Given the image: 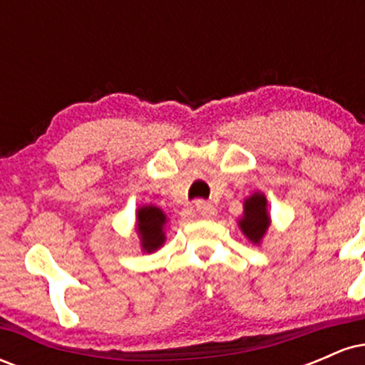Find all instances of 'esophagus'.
Returning a JSON list of instances; mask_svg holds the SVG:
<instances>
[{
    "label": "esophagus",
    "mask_w": 365,
    "mask_h": 365,
    "mask_svg": "<svg viewBox=\"0 0 365 365\" xmlns=\"http://www.w3.org/2000/svg\"><path fill=\"white\" fill-rule=\"evenodd\" d=\"M195 211H197V215L202 216V217H212L216 215V207L212 206L211 202H206V200H197Z\"/></svg>",
    "instance_id": "esophagus-1"
}]
</instances>
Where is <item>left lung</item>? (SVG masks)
<instances>
[{
	"label": "left lung",
	"instance_id": "8db88e82",
	"mask_svg": "<svg viewBox=\"0 0 365 365\" xmlns=\"http://www.w3.org/2000/svg\"><path fill=\"white\" fill-rule=\"evenodd\" d=\"M266 206V197L262 194H254L245 200V211L240 221V228L254 244H259V240H261L267 226H269V216H267Z\"/></svg>",
	"mask_w": 365,
	"mask_h": 365
}]
</instances>
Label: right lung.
<instances>
[{
    "label": "right lung",
    "mask_w": 365,
    "mask_h": 365,
    "mask_svg": "<svg viewBox=\"0 0 365 365\" xmlns=\"http://www.w3.org/2000/svg\"><path fill=\"white\" fill-rule=\"evenodd\" d=\"M166 223V216L161 209L154 206H145L139 209L137 216V232L140 233L142 247L145 252H154L165 242L163 226Z\"/></svg>",
    "instance_id": "add662e5"
}]
</instances>
